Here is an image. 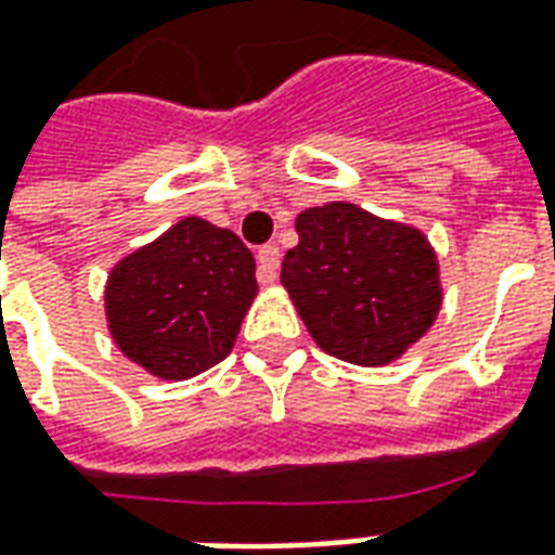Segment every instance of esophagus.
<instances>
[{"mask_svg":"<svg viewBox=\"0 0 555 555\" xmlns=\"http://www.w3.org/2000/svg\"><path fill=\"white\" fill-rule=\"evenodd\" d=\"M279 246L276 244H267L258 249V282L261 285H273L276 282L279 273Z\"/></svg>","mask_w":555,"mask_h":555,"instance_id":"34e87169","label":"esophagus"}]
</instances>
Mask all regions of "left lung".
<instances>
[{
	"label": "left lung",
	"mask_w": 555,
	"mask_h": 555,
	"mask_svg": "<svg viewBox=\"0 0 555 555\" xmlns=\"http://www.w3.org/2000/svg\"><path fill=\"white\" fill-rule=\"evenodd\" d=\"M297 235L282 261V285L320 350L382 367L429 332L444 291L421 229L352 203H326L297 217Z\"/></svg>",
	"instance_id": "obj_1"
}]
</instances>
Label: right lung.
<instances>
[{"label":"right lung","instance_id":"add662e5","mask_svg":"<svg viewBox=\"0 0 555 555\" xmlns=\"http://www.w3.org/2000/svg\"><path fill=\"white\" fill-rule=\"evenodd\" d=\"M256 294V258L241 237L184 217L114 264L105 320L126 359L179 382L232 352Z\"/></svg>","mask_w":555,"mask_h":555}]
</instances>
